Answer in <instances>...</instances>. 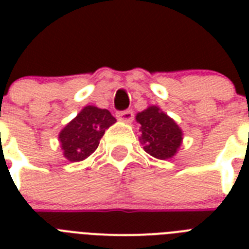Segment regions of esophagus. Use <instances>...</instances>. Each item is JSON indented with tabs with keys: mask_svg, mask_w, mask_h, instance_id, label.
I'll list each match as a JSON object with an SVG mask.
<instances>
[{
	"mask_svg": "<svg viewBox=\"0 0 249 249\" xmlns=\"http://www.w3.org/2000/svg\"><path fill=\"white\" fill-rule=\"evenodd\" d=\"M133 116H134V115H133L132 109H126V111L117 112V117H119V120L124 121V123H132Z\"/></svg>",
	"mask_w": 249,
	"mask_h": 249,
	"instance_id": "1",
	"label": "esophagus"
}]
</instances>
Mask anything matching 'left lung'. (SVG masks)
Returning <instances> with one entry per match:
<instances>
[{
	"label": "left lung",
	"mask_w": 249,
	"mask_h": 249,
	"mask_svg": "<svg viewBox=\"0 0 249 249\" xmlns=\"http://www.w3.org/2000/svg\"><path fill=\"white\" fill-rule=\"evenodd\" d=\"M136 120L141 125L140 142L144 151L160 160L176 156L183 141V132L172 117L158 106H148L137 113Z\"/></svg>",
	"instance_id": "obj_1"
}]
</instances>
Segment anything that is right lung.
<instances>
[{"instance_id":"1","label":"right lung","mask_w":249,"mask_h":249,"mask_svg":"<svg viewBox=\"0 0 249 249\" xmlns=\"http://www.w3.org/2000/svg\"><path fill=\"white\" fill-rule=\"evenodd\" d=\"M115 123L116 119L108 109L85 106L58 136L64 158L71 163L89 158L99 146L106 130Z\"/></svg>"}]
</instances>
